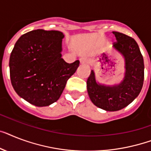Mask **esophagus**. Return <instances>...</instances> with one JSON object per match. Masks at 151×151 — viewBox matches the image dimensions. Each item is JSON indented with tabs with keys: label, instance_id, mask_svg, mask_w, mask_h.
<instances>
[{
	"label": "esophagus",
	"instance_id": "obj_1",
	"mask_svg": "<svg viewBox=\"0 0 151 151\" xmlns=\"http://www.w3.org/2000/svg\"><path fill=\"white\" fill-rule=\"evenodd\" d=\"M80 63H81V64H84V63H88V59L86 57H81V58L80 59Z\"/></svg>",
	"mask_w": 151,
	"mask_h": 151
}]
</instances>
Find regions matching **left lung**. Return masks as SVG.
<instances>
[{
	"label": "left lung",
	"instance_id": "left-lung-1",
	"mask_svg": "<svg viewBox=\"0 0 151 151\" xmlns=\"http://www.w3.org/2000/svg\"><path fill=\"white\" fill-rule=\"evenodd\" d=\"M112 33L116 39L114 49L124 57V78L118 84H101L96 81L92 70L87 81L91 101L97 107L109 111H119L129 105L139 95L144 79L143 56L137 42L123 33Z\"/></svg>",
	"mask_w": 151,
	"mask_h": 151
}]
</instances>
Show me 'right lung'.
I'll use <instances>...</instances> for the list:
<instances>
[{"instance_id": "obj_1", "label": "right lung", "mask_w": 151, "mask_h": 151, "mask_svg": "<svg viewBox=\"0 0 151 151\" xmlns=\"http://www.w3.org/2000/svg\"><path fill=\"white\" fill-rule=\"evenodd\" d=\"M60 31L36 29L21 36L10 56V78L15 92L32 105L43 107L60 99L79 60L65 62L61 56Z\"/></svg>"}]
</instances>
